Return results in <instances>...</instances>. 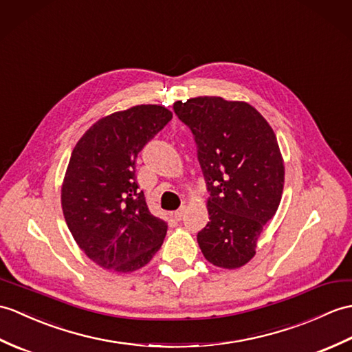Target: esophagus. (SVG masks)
Wrapping results in <instances>:
<instances>
[{"label":"esophagus","mask_w":352,"mask_h":352,"mask_svg":"<svg viewBox=\"0 0 352 352\" xmlns=\"http://www.w3.org/2000/svg\"><path fill=\"white\" fill-rule=\"evenodd\" d=\"M184 214H186V207L183 206L182 208H179V210H177V211H175L174 217H175L177 220H183V219H184Z\"/></svg>","instance_id":"esophagus-1"}]
</instances>
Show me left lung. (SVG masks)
I'll return each mask as SVG.
<instances>
[{"label":"left lung","instance_id":"8db88e82","mask_svg":"<svg viewBox=\"0 0 352 352\" xmlns=\"http://www.w3.org/2000/svg\"><path fill=\"white\" fill-rule=\"evenodd\" d=\"M174 112L190 129L210 198V222L198 232L208 263L239 268L280 204L283 160L265 118L244 102L195 97Z\"/></svg>","mask_w":352,"mask_h":352}]
</instances>
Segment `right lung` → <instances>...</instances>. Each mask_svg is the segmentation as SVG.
I'll list each match as a JSON object with an SVG mask.
<instances>
[{"instance_id":"1","label":"right lung","mask_w":352,"mask_h":352,"mask_svg":"<svg viewBox=\"0 0 352 352\" xmlns=\"http://www.w3.org/2000/svg\"><path fill=\"white\" fill-rule=\"evenodd\" d=\"M170 118L165 106H133L97 121L73 150L63 213L78 246L97 265L130 273L162 248L168 223L146 207L136 157Z\"/></svg>"}]
</instances>
